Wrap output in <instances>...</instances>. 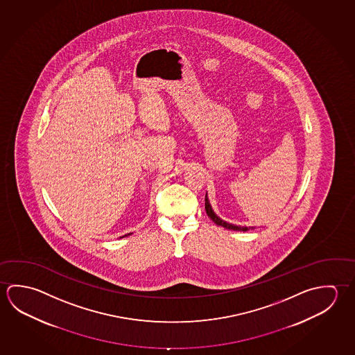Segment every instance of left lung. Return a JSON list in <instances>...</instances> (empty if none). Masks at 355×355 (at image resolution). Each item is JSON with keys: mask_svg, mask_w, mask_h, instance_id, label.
Instances as JSON below:
<instances>
[{"mask_svg": "<svg viewBox=\"0 0 355 355\" xmlns=\"http://www.w3.org/2000/svg\"><path fill=\"white\" fill-rule=\"evenodd\" d=\"M205 211H207L208 217L211 218L214 223L217 224V225H220V227H223L225 230H236V232H239V230H241V232H247V230H253V227L234 225V224L228 223V222H225L223 219H220V218L218 217L217 214L214 213V211L211 209V203H209V199L207 197V194H205Z\"/></svg>", "mask_w": 355, "mask_h": 355, "instance_id": "obj_1", "label": "left lung"}]
</instances>
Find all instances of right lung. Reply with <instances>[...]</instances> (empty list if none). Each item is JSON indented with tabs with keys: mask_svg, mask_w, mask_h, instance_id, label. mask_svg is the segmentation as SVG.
<instances>
[{
	"mask_svg": "<svg viewBox=\"0 0 355 355\" xmlns=\"http://www.w3.org/2000/svg\"><path fill=\"white\" fill-rule=\"evenodd\" d=\"M130 234H131V233H128V234H125V236H130ZM123 236H121V238H123Z\"/></svg>",
	"mask_w": 355,
	"mask_h": 355,
	"instance_id": "add662e5",
	"label": "right lung"
}]
</instances>
